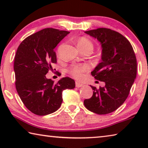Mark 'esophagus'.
Here are the masks:
<instances>
[{
    "instance_id": "34e87169",
    "label": "esophagus",
    "mask_w": 148,
    "mask_h": 148,
    "mask_svg": "<svg viewBox=\"0 0 148 148\" xmlns=\"http://www.w3.org/2000/svg\"><path fill=\"white\" fill-rule=\"evenodd\" d=\"M82 86H83V84L79 83V82H76V87H81Z\"/></svg>"
}]
</instances>
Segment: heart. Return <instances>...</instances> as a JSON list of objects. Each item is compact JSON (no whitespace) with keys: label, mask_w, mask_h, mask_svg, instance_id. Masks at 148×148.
I'll list each match as a JSON object with an SVG mask.
<instances>
[{"label":"heart","mask_w":148,"mask_h":148,"mask_svg":"<svg viewBox=\"0 0 148 148\" xmlns=\"http://www.w3.org/2000/svg\"><path fill=\"white\" fill-rule=\"evenodd\" d=\"M76 42L77 47L80 50L87 48L92 49V47H93L92 42L86 37H81V38H77L76 40ZM89 66L87 64L75 65L70 69L69 73L75 78L80 79L82 77L84 72L89 71Z\"/></svg>","instance_id":"obj_1"}]
</instances>
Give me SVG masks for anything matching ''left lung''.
Segmentation results:
<instances>
[{"instance_id": "obj_1", "label": "left lung", "mask_w": 148, "mask_h": 148, "mask_svg": "<svg viewBox=\"0 0 148 148\" xmlns=\"http://www.w3.org/2000/svg\"><path fill=\"white\" fill-rule=\"evenodd\" d=\"M85 33L101 44V62L91 72L92 76L105 86H90L91 98L86 99L85 106L95 114H110L123 104L136 77L137 63L133 48L125 37L106 28H99Z\"/></svg>"}]
</instances>
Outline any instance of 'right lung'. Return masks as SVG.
<instances>
[{
	"label": "right lung",
	"mask_w": 148,
	"mask_h": 148,
	"mask_svg": "<svg viewBox=\"0 0 148 148\" xmlns=\"http://www.w3.org/2000/svg\"><path fill=\"white\" fill-rule=\"evenodd\" d=\"M70 32L47 28L30 35L17 48L14 69L16 87L27 108L38 116L53 113L61 106L62 92L74 89L75 82L62 77L57 84L46 74L57 62L54 49Z\"/></svg>",
	"instance_id": "1"
}]
</instances>
